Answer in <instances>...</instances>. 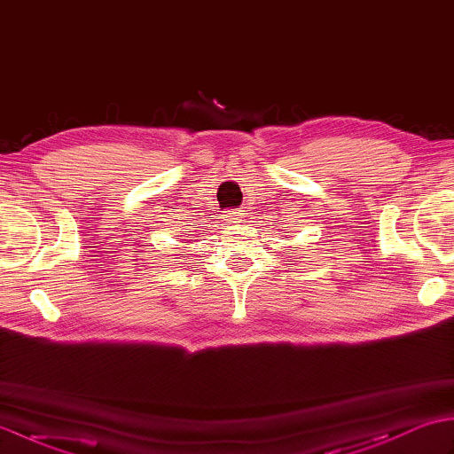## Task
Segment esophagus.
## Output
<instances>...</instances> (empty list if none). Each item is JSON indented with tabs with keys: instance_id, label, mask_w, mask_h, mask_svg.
I'll return each mask as SVG.
<instances>
[{
	"instance_id": "esophagus-1",
	"label": "esophagus",
	"mask_w": 454,
	"mask_h": 454,
	"mask_svg": "<svg viewBox=\"0 0 454 454\" xmlns=\"http://www.w3.org/2000/svg\"><path fill=\"white\" fill-rule=\"evenodd\" d=\"M224 218H226V224L239 226V224H242V220H244V212L242 210H230V212H226Z\"/></svg>"
}]
</instances>
